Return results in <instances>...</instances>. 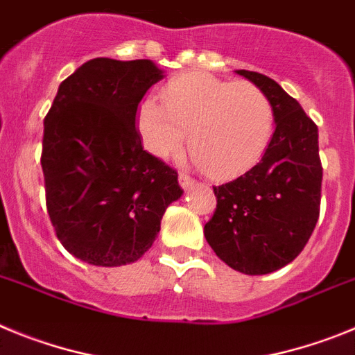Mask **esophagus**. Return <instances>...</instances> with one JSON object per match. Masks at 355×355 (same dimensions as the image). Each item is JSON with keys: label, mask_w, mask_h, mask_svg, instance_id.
I'll return each mask as SVG.
<instances>
[{"label": "esophagus", "mask_w": 355, "mask_h": 355, "mask_svg": "<svg viewBox=\"0 0 355 355\" xmlns=\"http://www.w3.org/2000/svg\"><path fill=\"white\" fill-rule=\"evenodd\" d=\"M180 184H181V188H183V190H190V188L196 184V180H193V178H190L188 174H184V172H181V174H180Z\"/></svg>", "instance_id": "obj_1"}]
</instances>
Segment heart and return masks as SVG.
<instances>
[{"label": "heart", "instance_id": "1", "mask_svg": "<svg viewBox=\"0 0 355 355\" xmlns=\"http://www.w3.org/2000/svg\"><path fill=\"white\" fill-rule=\"evenodd\" d=\"M162 101L146 97L137 124L149 153L178 155L188 131V147L213 178L241 174L270 144L275 114L272 101L249 81H227L190 72L168 81Z\"/></svg>", "mask_w": 355, "mask_h": 355}]
</instances>
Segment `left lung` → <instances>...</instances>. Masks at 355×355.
Listing matches in <instances>:
<instances>
[{
	"instance_id": "obj_1",
	"label": "left lung",
	"mask_w": 355,
	"mask_h": 355,
	"mask_svg": "<svg viewBox=\"0 0 355 355\" xmlns=\"http://www.w3.org/2000/svg\"><path fill=\"white\" fill-rule=\"evenodd\" d=\"M236 72L268 96L275 131L261 162L234 181L213 187L216 209L205 236L225 265L263 275L293 261L318 222V128L277 81L245 69Z\"/></svg>"
}]
</instances>
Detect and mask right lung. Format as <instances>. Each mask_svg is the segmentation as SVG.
<instances>
[{"label": "right lung", "instance_id": "obj_1", "mask_svg": "<svg viewBox=\"0 0 355 355\" xmlns=\"http://www.w3.org/2000/svg\"><path fill=\"white\" fill-rule=\"evenodd\" d=\"M162 78L150 60L94 58L62 81L44 119L49 218L65 250L89 265L142 258L183 193L178 172L144 150L135 128L142 97Z\"/></svg>", "mask_w": 355, "mask_h": 355}]
</instances>
